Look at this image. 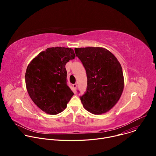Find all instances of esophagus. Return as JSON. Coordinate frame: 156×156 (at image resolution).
<instances>
[{
    "label": "esophagus",
    "instance_id": "esophagus-1",
    "mask_svg": "<svg viewBox=\"0 0 156 156\" xmlns=\"http://www.w3.org/2000/svg\"><path fill=\"white\" fill-rule=\"evenodd\" d=\"M73 88H74V91H75V92L76 93V87H77V84H74L73 85Z\"/></svg>",
    "mask_w": 156,
    "mask_h": 156
}]
</instances>
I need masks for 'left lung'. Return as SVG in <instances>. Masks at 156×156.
I'll use <instances>...</instances> for the list:
<instances>
[{"mask_svg": "<svg viewBox=\"0 0 156 156\" xmlns=\"http://www.w3.org/2000/svg\"><path fill=\"white\" fill-rule=\"evenodd\" d=\"M75 51L87 78L86 92L80 97L84 108L95 115L107 113L118 102L123 91L124 77L120 62L104 48H75Z\"/></svg>", "mask_w": 156, "mask_h": 156, "instance_id": "left-lung-1", "label": "left lung"}]
</instances>
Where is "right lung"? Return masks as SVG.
<instances>
[{
  "label": "right lung",
  "mask_w": 156,
  "mask_h": 156,
  "mask_svg": "<svg viewBox=\"0 0 156 156\" xmlns=\"http://www.w3.org/2000/svg\"><path fill=\"white\" fill-rule=\"evenodd\" d=\"M75 58L72 48H49L36 55L27 66V91L33 102L45 113L62 112L73 96L66 83L65 65Z\"/></svg>",
  "instance_id": "1"
}]
</instances>
